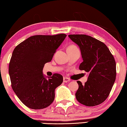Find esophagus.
Returning a JSON list of instances; mask_svg holds the SVG:
<instances>
[{
  "mask_svg": "<svg viewBox=\"0 0 127 127\" xmlns=\"http://www.w3.org/2000/svg\"><path fill=\"white\" fill-rule=\"evenodd\" d=\"M70 78H67V77H64V78H63V81H64V82H69V81H70Z\"/></svg>",
  "mask_w": 127,
  "mask_h": 127,
  "instance_id": "1",
  "label": "esophagus"
}]
</instances>
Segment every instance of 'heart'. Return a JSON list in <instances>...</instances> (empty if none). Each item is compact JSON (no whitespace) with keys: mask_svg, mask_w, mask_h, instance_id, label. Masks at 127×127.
<instances>
[{"mask_svg":"<svg viewBox=\"0 0 127 127\" xmlns=\"http://www.w3.org/2000/svg\"><path fill=\"white\" fill-rule=\"evenodd\" d=\"M78 49V48H77V47L76 46V45H69V46H68L67 50H74V49Z\"/></svg>","mask_w":127,"mask_h":127,"instance_id":"heart-1","label":"heart"}]
</instances>
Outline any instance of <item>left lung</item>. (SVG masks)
<instances>
[{"instance_id": "left-lung-1", "label": "left lung", "mask_w": 127, "mask_h": 127, "mask_svg": "<svg viewBox=\"0 0 127 127\" xmlns=\"http://www.w3.org/2000/svg\"><path fill=\"white\" fill-rule=\"evenodd\" d=\"M80 47L83 60L79 69L88 73V81L82 85L77 81L76 97L88 106L101 104L111 92L116 76V65L113 55L103 42L85 34L69 35Z\"/></svg>"}]
</instances>
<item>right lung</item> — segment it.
Returning <instances> with one entry per match:
<instances>
[{
  "label": "right lung",
  "instance_id": "1",
  "mask_svg": "<svg viewBox=\"0 0 127 127\" xmlns=\"http://www.w3.org/2000/svg\"><path fill=\"white\" fill-rule=\"evenodd\" d=\"M66 36L65 34L32 36L14 49L8 69L11 87L27 107L43 109L54 101L55 89L62 83L63 77L55 73L46 79L42 71Z\"/></svg>",
  "mask_w": 127,
  "mask_h": 127
}]
</instances>
